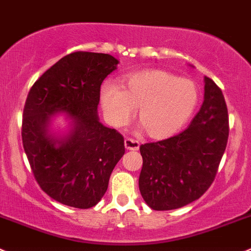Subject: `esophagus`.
<instances>
[{
  "instance_id": "1",
  "label": "esophagus",
  "mask_w": 251,
  "mask_h": 251,
  "mask_svg": "<svg viewBox=\"0 0 251 251\" xmlns=\"http://www.w3.org/2000/svg\"><path fill=\"white\" fill-rule=\"evenodd\" d=\"M125 146L126 150H133V151H136L140 147V143L138 140H134V139L126 138L125 140Z\"/></svg>"
}]
</instances>
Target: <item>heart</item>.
Wrapping results in <instances>:
<instances>
[{
	"instance_id": "1",
	"label": "heart",
	"mask_w": 251,
	"mask_h": 251,
	"mask_svg": "<svg viewBox=\"0 0 251 251\" xmlns=\"http://www.w3.org/2000/svg\"><path fill=\"white\" fill-rule=\"evenodd\" d=\"M100 100L110 125L122 126L138 108L139 123L152 139H167L182 128L197 106L198 90L191 79L163 70H144L122 79V89L105 83Z\"/></svg>"
}]
</instances>
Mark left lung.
<instances>
[{"label": "left lung", "mask_w": 251, "mask_h": 251, "mask_svg": "<svg viewBox=\"0 0 251 251\" xmlns=\"http://www.w3.org/2000/svg\"><path fill=\"white\" fill-rule=\"evenodd\" d=\"M204 101L177 135L140 146L139 188L153 210H173L198 200L210 187L228 140V112L221 89L204 77Z\"/></svg>", "instance_id": "obj_1"}]
</instances>
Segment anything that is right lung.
Returning <instances> with one entry per match:
<instances>
[{"mask_svg": "<svg viewBox=\"0 0 251 251\" xmlns=\"http://www.w3.org/2000/svg\"><path fill=\"white\" fill-rule=\"evenodd\" d=\"M118 60L110 54L75 51L61 58L31 87L23 112L22 138L36 181L56 202L78 209L99 203L125 139L98 117L100 87ZM64 112L72 129L63 138L49 131Z\"/></svg>", "mask_w": 251, "mask_h": 251, "instance_id": "right-lung-1", "label": "right lung"}]
</instances>
